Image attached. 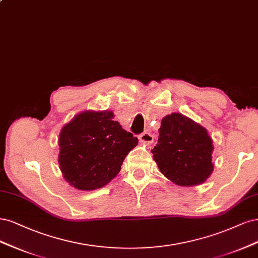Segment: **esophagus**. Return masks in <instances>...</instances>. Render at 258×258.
Listing matches in <instances>:
<instances>
[{"label": "esophagus", "instance_id": "obj_1", "mask_svg": "<svg viewBox=\"0 0 258 258\" xmlns=\"http://www.w3.org/2000/svg\"><path fill=\"white\" fill-rule=\"evenodd\" d=\"M139 140H140V143L146 144V145H150V144L153 143L154 137H153V135L151 134V133L145 132V133H143V134L139 136Z\"/></svg>", "mask_w": 258, "mask_h": 258}]
</instances>
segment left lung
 Instances as JSON below:
<instances>
[{"instance_id": "1", "label": "left lung", "mask_w": 258, "mask_h": 258, "mask_svg": "<svg viewBox=\"0 0 258 258\" xmlns=\"http://www.w3.org/2000/svg\"><path fill=\"white\" fill-rule=\"evenodd\" d=\"M213 140L201 124L172 112L162 119L159 140L152 149L160 171L179 186L202 184L211 176Z\"/></svg>"}]
</instances>
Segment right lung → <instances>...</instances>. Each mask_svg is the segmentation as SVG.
<instances>
[{
    "instance_id": "right-lung-1",
    "label": "right lung",
    "mask_w": 258,
    "mask_h": 258,
    "mask_svg": "<svg viewBox=\"0 0 258 258\" xmlns=\"http://www.w3.org/2000/svg\"><path fill=\"white\" fill-rule=\"evenodd\" d=\"M137 137L114 121L110 110H85L62 127L59 165L63 178L75 188H101L117 176Z\"/></svg>"
}]
</instances>
